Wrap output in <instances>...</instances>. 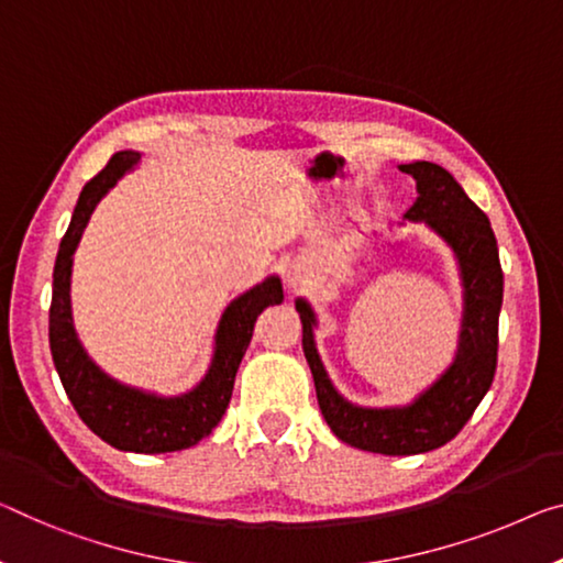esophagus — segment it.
<instances>
[{
  "instance_id": "esophagus-1",
  "label": "esophagus",
  "mask_w": 563,
  "mask_h": 563,
  "mask_svg": "<svg viewBox=\"0 0 563 563\" xmlns=\"http://www.w3.org/2000/svg\"><path fill=\"white\" fill-rule=\"evenodd\" d=\"M287 284H289V289H291L294 294L305 291V289L309 287V284H311L309 266L299 264V262H291L289 269H287Z\"/></svg>"
}]
</instances>
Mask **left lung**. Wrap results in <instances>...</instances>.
<instances>
[{"label":"left lung","mask_w":563,"mask_h":563,"mask_svg":"<svg viewBox=\"0 0 563 563\" xmlns=\"http://www.w3.org/2000/svg\"><path fill=\"white\" fill-rule=\"evenodd\" d=\"M410 173L418 198L400 223H422L451 249L461 279V327L453 362L428 387L402 405H357L336 390L317 350L319 327L311 301L297 297L301 347L314 377L319 410L342 443L379 455H418L453 440L478 408L496 375L498 314L504 305V272L488 216L475 206L443 166L412 161L397 166Z\"/></svg>","instance_id":"8db88e82"}]
</instances>
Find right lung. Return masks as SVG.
<instances>
[{"label":"right lung","mask_w":563,"mask_h":563,"mask_svg":"<svg viewBox=\"0 0 563 563\" xmlns=\"http://www.w3.org/2000/svg\"><path fill=\"white\" fill-rule=\"evenodd\" d=\"M141 158L137 151H118L77 198L52 274L49 350L73 408L95 435L125 453H173L196 445L219 426L229 408L239 365L252 342L256 317L266 307L282 305L284 289L279 276L269 274L229 301L216 324L209 367L186 393L161 395L108 375L77 334L70 297L73 262L95 206L125 173L137 168Z\"/></svg>","instance_id":"add662e5"}]
</instances>
